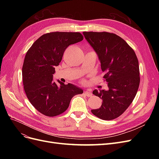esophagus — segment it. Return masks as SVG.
<instances>
[{"mask_svg": "<svg viewBox=\"0 0 159 159\" xmlns=\"http://www.w3.org/2000/svg\"><path fill=\"white\" fill-rule=\"evenodd\" d=\"M86 96H88V97H91V95H92V93L91 92V90L90 89H87L84 91V93Z\"/></svg>", "mask_w": 159, "mask_h": 159, "instance_id": "1", "label": "esophagus"}]
</instances>
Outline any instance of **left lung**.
I'll return each instance as SVG.
<instances>
[{
	"label": "left lung",
	"mask_w": 159,
	"mask_h": 159,
	"mask_svg": "<svg viewBox=\"0 0 159 159\" xmlns=\"http://www.w3.org/2000/svg\"><path fill=\"white\" fill-rule=\"evenodd\" d=\"M83 34L97 53L109 88L107 91H93L103 102L91 113L103 120L116 119L129 107L138 91L140 74L137 57L132 48L115 34L84 32Z\"/></svg>",
	"instance_id": "obj_1"
}]
</instances>
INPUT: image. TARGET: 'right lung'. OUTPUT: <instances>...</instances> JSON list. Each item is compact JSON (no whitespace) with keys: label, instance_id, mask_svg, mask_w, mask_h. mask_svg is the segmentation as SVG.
<instances>
[{"label":"right lung","instance_id":"obj_1","mask_svg":"<svg viewBox=\"0 0 159 159\" xmlns=\"http://www.w3.org/2000/svg\"><path fill=\"white\" fill-rule=\"evenodd\" d=\"M84 39L80 32H53L37 39L26 52L22 66L24 89L34 108L48 117L60 115L68 108L71 98L83 90L71 84L53 80L55 66L61 61L70 45Z\"/></svg>","mask_w":159,"mask_h":159}]
</instances>
